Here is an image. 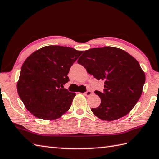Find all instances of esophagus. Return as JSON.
I'll return each mask as SVG.
<instances>
[{"mask_svg":"<svg viewBox=\"0 0 159 159\" xmlns=\"http://www.w3.org/2000/svg\"><path fill=\"white\" fill-rule=\"evenodd\" d=\"M83 94L85 96H91L92 94V92H91L90 90H87V92H85V93H83Z\"/></svg>","mask_w":159,"mask_h":159,"instance_id":"esophagus-1","label":"esophagus"}]
</instances>
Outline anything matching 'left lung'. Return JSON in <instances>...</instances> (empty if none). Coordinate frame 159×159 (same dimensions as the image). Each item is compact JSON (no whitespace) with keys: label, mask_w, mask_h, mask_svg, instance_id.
<instances>
[{"label":"left lung","mask_w":159,"mask_h":159,"mask_svg":"<svg viewBox=\"0 0 159 159\" xmlns=\"http://www.w3.org/2000/svg\"><path fill=\"white\" fill-rule=\"evenodd\" d=\"M97 80H104L103 92L95 91L100 106L92 109L100 119L113 121L126 116L139 100L146 81L145 73L137 61L116 47L93 48L78 60Z\"/></svg>","instance_id":"8db88e82"}]
</instances>
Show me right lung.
<instances>
[{
  "label": "right lung",
  "mask_w": 159,
  "mask_h": 159,
  "mask_svg": "<svg viewBox=\"0 0 159 159\" xmlns=\"http://www.w3.org/2000/svg\"><path fill=\"white\" fill-rule=\"evenodd\" d=\"M82 52L67 46H48L25 60L17 90L30 113L39 119L55 120L69 110L76 93L63 85L70 80L67 74Z\"/></svg>",
  "instance_id": "right-lung-1"
}]
</instances>
